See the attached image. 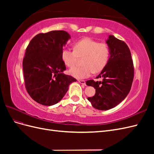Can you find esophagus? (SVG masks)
Instances as JSON below:
<instances>
[{"label":"esophagus","mask_w":154,"mask_h":154,"mask_svg":"<svg viewBox=\"0 0 154 154\" xmlns=\"http://www.w3.org/2000/svg\"><path fill=\"white\" fill-rule=\"evenodd\" d=\"M78 82L80 83H81L82 85H85L86 83H85V80H78Z\"/></svg>","instance_id":"obj_1"}]
</instances>
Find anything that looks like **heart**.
Listing matches in <instances>:
<instances>
[{"instance_id":"obj_1","label":"heart","mask_w":154,"mask_h":154,"mask_svg":"<svg viewBox=\"0 0 154 154\" xmlns=\"http://www.w3.org/2000/svg\"><path fill=\"white\" fill-rule=\"evenodd\" d=\"M110 48L105 42H98L91 38L77 41L74 49H65L62 53L63 61L69 67H72L82 58V66H76L69 70V74L76 78L89 77L94 72L98 73L108 63Z\"/></svg>"}]
</instances>
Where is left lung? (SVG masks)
Masks as SVG:
<instances>
[{
	"mask_svg": "<svg viewBox=\"0 0 154 154\" xmlns=\"http://www.w3.org/2000/svg\"><path fill=\"white\" fill-rule=\"evenodd\" d=\"M106 44L110 48V58L105 68L96 78L86 84L96 88L94 96L88 100L95 109L106 110L122 102L129 93L134 76V68L130 51L125 42L109 35Z\"/></svg>",
	"mask_w": 154,
	"mask_h": 154,
	"instance_id": "obj_1",
	"label": "left lung"
}]
</instances>
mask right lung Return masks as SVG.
I'll return each mask as SVG.
<instances>
[{
  "label": "right lung",
  "mask_w": 154,
  "mask_h": 154,
  "mask_svg": "<svg viewBox=\"0 0 154 154\" xmlns=\"http://www.w3.org/2000/svg\"><path fill=\"white\" fill-rule=\"evenodd\" d=\"M70 38L65 31L36 35L27 45L22 66L26 91L31 98L45 106L57 103L76 80L63 73V46Z\"/></svg>",
  "instance_id": "right-lung-1"
}]
</instances>
